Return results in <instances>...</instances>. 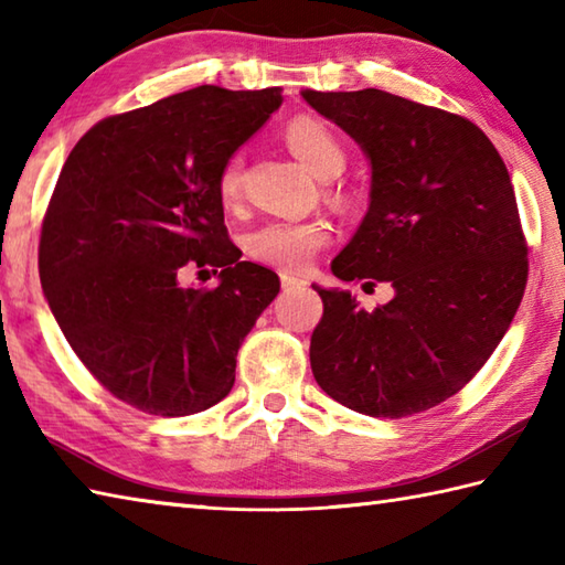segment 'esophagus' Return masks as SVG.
<instances>
[{
  "instance_id": "obj_1",
  "label": "esophagus",
  "mask_w": 565,
  "mask_h": 565,
  "mask_svg": "<svg viewBox=\"0 0 565 565\" xmlns=\"http://www.w3.org/2000/svg\"><path fill=\"white\" fill-rule=\"evenodd\" d=\"M303 286H306V281L298 279V276L281 274V289L284 291H298V289H303Z\"/></svg>"
}]
</instances>
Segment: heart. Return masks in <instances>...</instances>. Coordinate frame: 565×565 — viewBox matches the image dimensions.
Wrapping results in <instances>:
<instances>
[{
  "label": "heart",
  "instance_id": "obj_1",
  "mask_svg": "<svg viewBox=\"0 0 565 565\" xmlns=\"http://www.w3.org/2000/svg\"><path fill=\"white\" fill-rule=\"evenodd\" d=\"M286 143L316 179L330 181L345 169V149L338 135L318 117H294L286 125ZM242 157L232 153L217 173V198L232 205L239 198ZM330 225L323 217L269 220L245 235V252L264 267L281 271H303L316 254L328 245Z\"/></svg>",
  "mask_w": 565,
  "mask_h": 565
}]
</instances>
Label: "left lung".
<instances>
[{"instance_id":"left-lung-1","label":"left lung","mask_w":565,"mask_h":565,"mask_svg":"<svg viewBox=\"0 0 565 565\" xmlns=\"http://www.w3.org/2000/svg\"><path fill=\"white\" fill-rule=\"evenodd\" d=\"M301 95L372 166L367 213L330 269L394 289L367 313L350 291L316 286L313 377L364 416L426 412L478 374L522 303L529 262L510 173L484 131L446 109L374 87Z\"/></svg>"}]
</instances>
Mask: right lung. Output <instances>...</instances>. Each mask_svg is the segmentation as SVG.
Masks as SVG:
<instances>
[{
	"label": "right lung",
	"mask_w": 565,
	"mask_h": 565,
	"mask_svg": "<svg viewBox=\"0 0 565 565\" xmlns=\"http://www.w3.org/2000/svg\"><path fill=\"white\" fill-rule=\"evenodd\" d=\"M281 99V87H193L97 121L63 163L41 286L75 355L129 406L188 416L235 384L237 350L279 276L239 259L217 173ZM188 260L221 269L215 290L182 289Z\"/></svg>",
	"instance_id": "add662e5"
}]
</instances>
